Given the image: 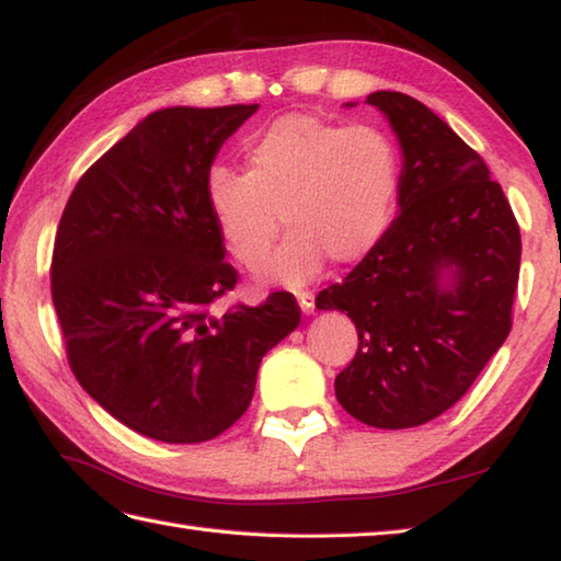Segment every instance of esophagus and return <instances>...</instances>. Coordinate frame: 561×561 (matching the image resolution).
Listing matches in <instances>:
<instances>
[{
  "label": "esophagus",
  "instance_id": "34e87169",
  "mask_svg": "<svg viewBox=\"0 0 561 561\" xmlns=\"http://www.w3.org/2000/svg\"><path fill=\"white\" fill-rule=\"evenodd\" d=\"M298 305L305 314L314 312V295L310 290H298Z\"/></svg>",
  "mask_w": 561,
  "mask_h": 561
}]
</instances>
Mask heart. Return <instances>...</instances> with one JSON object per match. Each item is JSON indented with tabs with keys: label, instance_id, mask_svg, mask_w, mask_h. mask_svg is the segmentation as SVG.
Wrapping results in <instances>:
<instances>
[{
	"label": "heart",
	"instance_id": "heart-1",
	"mask_svg": "<svg viewBox=\"0 0 561 561\" xmlns=\"http://www.w3.org/2000/svg\"><path fill=\"white\" fill-rule=\"evenodd\" d=\"M400 153L371 124H340L308 114L273 122L247 146V173L213 165L207 207L239 266L261 268L283 225L293 234L266 276L300 285L324 259L354 263L371 251L396 213Z\"/></svg>",
	"mask_w": 561,
	"mask_h": 561
}]
</instances>
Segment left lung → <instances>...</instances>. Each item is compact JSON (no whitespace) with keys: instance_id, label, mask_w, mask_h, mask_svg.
<instances>
[{"instance_id":"left-lung-1","label":"left lung","mask_w":561,"mask_h":561,"mask_svg":"<svg viewBox=\"0 0 561 561\" xmlns=\"http://www.w3.org/2000/svg\"><path fill=\"white\" fill-rule=\"evenodd\" d=\"M366 102L403 146L400 215L314 305L356 324L336 400L364 425L403 430L457 403L511 334L523 241L503 187L447 122L403 92ZM447 267L455 278L442 289Z\"/></svg>"}]
</instances>
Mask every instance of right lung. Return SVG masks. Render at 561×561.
<instances>
[{
	"label": "right lung",
	"instance_id": "1",
	"mask_svg": "<svg viewBox=\"0 0 561 561\" xmlns=\"http://www.w3.org/2000/svg\"><path fill=\"white\" fill-rule=\"evenodd\" d=\"M259 104L146 116L98 158L62 209L50 295L72 374L126 427L168 445L215 439L244 415L263 354L300 324L293 293L234 290L205 181Z\"/></svg>",
	"mask_w": 561,
	"mask_h": 561
}]
</instances>
